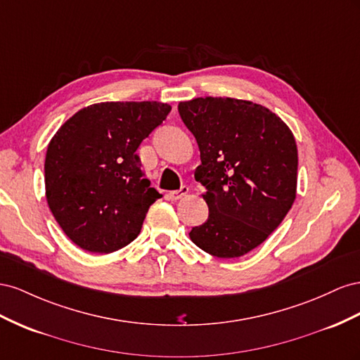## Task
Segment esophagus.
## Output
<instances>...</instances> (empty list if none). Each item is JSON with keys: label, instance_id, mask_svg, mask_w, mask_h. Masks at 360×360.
<instances>
[{"label": "esophagus", "instance_id": "1", "mask_svg": "<svg viewBox=\"0 0 360 360\" xmlns=\"http://www.w3.org/2000/svg\"><path fill=\"white\" fill-rule=\"evenodd\" d=\"M187 193H188V187H182V188L178 190V191H170V193L167 194V198H169L170 200H179V199H182L184 196H187Z\"/></svg>", "mask_w": 360, "mask_h": 360}]
</instances>
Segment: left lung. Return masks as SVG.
I'll return each mask as SVG.
<instances>
[{
  "mask_svg": "<svg viewBox=\"0 0 360 360\" xmlns=\"http://www.w3.org/2000/svg\"><path fill=\"white\" fill-rule=\"evenodd\" d=\"M182 122L198 141L194 178L208 220L190 240L217 258H240L264 243L297 194V145L290 127L269 108L235 98L179 102Z\"/></svg>",
  "mask_w": 360,
  "mask_h": 360,
  "instance_id": "1",
  "label": "left lung"
}]
</instances>
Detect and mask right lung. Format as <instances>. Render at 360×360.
<instances>
[{
  "mask_svg": "<svg viewBox=\"0 0 360 360\" xmlns=\"http://www.w3.org/2000/svg\"><path fill=\"white\" fill-rule=\"evenodd\" d=\"M170 110L157 101L99 102L77 111L51 139L46 202L79 249L111 253L137 238L149 207L161 198L137 149Z\"/></svg>",
  "mask_w": 360,
  "mask_h": 360,
  "instance_id": "add662e5",
  "label": "right lung"
}]
</instances>
